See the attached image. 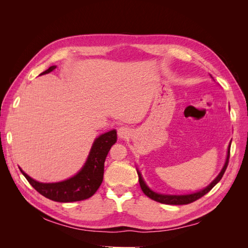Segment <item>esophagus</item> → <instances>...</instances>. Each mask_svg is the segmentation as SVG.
Here are the masks:
<instances>
[{"label":"esophagus","instance_id":"obj_1","mask_svg":"<svg viewBox=\"0 0 248 248\" xmlns=\"http://www.w3.org/2000/svg\"><path fill=\"white\" fill-rule=\"evenodd\" d=\"M130 132L131 131H130L128 127L121 126V127H119V128H118V137L120 139H126L127 137H129Z\"/></svg>","mask_w":248,"mask_h":248}]
</instances>
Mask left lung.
I'll return each mask as SVG.
<instances>
[{
  "instance_id": "8db88e82",
  "label": "left lung",
  "mask_w": 248,
  "mask_h": 248,
  "mask_svg": "<svg viewBox=\"0 0 248 248\" xmlns=\"http://www.w3.org/2000/svg\"><path fill=\"white\" fill-rule=\"evenodd\" d=\"M230 150H231V142L229 145L228 148V154H227V159L226 162H224V166L221 170V171L218 174L213 181L210 183L206 188L202 189L198 192H194V193H190V194H182V196H174V194H160V193H157L154 192L153 190H151L147 186V184L145 183L144 180H142V177L140 175V172L138 170V175H139V182L140 185V188L142 190L147 197H149L150 199H152L156 202H159L161 204H166V205H187V204H190V202L197 201L199 199H201L202 197H204L206 193H208L210 190H211L213 187L220 181V179L222 178L224 171H226L227 168H228V164H229V159H230Z\"/></svg>"
}]
</instances>
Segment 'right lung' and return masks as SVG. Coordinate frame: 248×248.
I'll return each mask as SVG.
<instances>
[{"instance_id":"1","label":"right lung","mask_w":248,"mask_h":248,"mask_svg":"<svg viewBox=\"0 0 248 248\" xmlns=\"http://www.w3.org/2000/svg\"><path fill=\"white\" fill-rule=\"evenodd\" d=\"M56 69L50 66L41 74H46ZM117 141V131L112 129L97 138L91 148L85 166L76 176L57 183H41L20 171L34 188L43 197L60 202H70L91 198L99 188L103 180L104 161L110 147Z\"/></svg>"}]
</instances>
